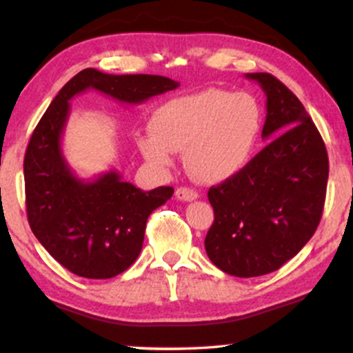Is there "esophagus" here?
Returning <instances> with one entry per match:
<instances>
[{
	"label": "esophagus",
	"instance_id": "1",
	"mask_svg": "<svg viewBox=\"0 0 353 353\" xmlns=\"http://www.w3.org/2000/svg\"><path fill=\"white\" fill-rule=\"evenodd\" d=\"M197 197H199V194H197L194 189H189V188H177L176 189V199H179V201L190 202V201H196Z\"/></svg>",
	"mask_w": 353,
	"mask_h": 353
}]
</instances>
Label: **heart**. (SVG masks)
I'll list each match as a JSON object with an SVG mask.
<instances>
[{
    "label": "heart",
    "mask_w": 353,
    "mask_h": 353,
    "mask_svg": "<svg viewBox=\"0 0 353 353\" xmlns=\"http://www.w3.org/2000/svg\"><path fill=\"white\" fill-rule=\"evenodd\" d=\"M262 124V108L252 94L209 88L163 104L152 116L154 131L143 132L137 145L156 168H169L174 151L184 152L189 172L216 184L247 168Z\"/></svg>",
    "instance_id": "1"
}]
</instances>
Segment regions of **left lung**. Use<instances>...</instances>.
Returning <instances> with one entry per match:
<instances>
[{
  "label": "left lung",
  "instance_id": "8db88e82",
  "mask_svg": "<svg viewBox=\"0 0 353 353\" xmlns=\"http://www.w3.org/2000/svg\"><path fill=\"white\" fill-rule=\"evenodd\" d=\"M265 94L269 144L232 179L209 189L214 209L204 245L210 262L236 277H259L295 257L325 202L329 157L305 108L269 72H249Z\"/></svg>",
  "mask_w": 353,
  "mask_h": 353
}]
</instances>
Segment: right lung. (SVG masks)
<instances>
[{"mask_svg":"<svg viewBox=\"0 0 353 353\" xmlns=\"http://www.w3.org/2000/svg\"><path fill=\"white\" fill-rule=\"evenodd\" d=\"M179 88L156 74H106L83 70L68 81L36 125L24 156L26 212L31 230L61 265L86 279H111L143 249L145 222L172 197V188L141 190L116 169L81 179L63 154L70 101L94 89L124 104H141Z\"/></svg>","mask_w":353,"mask_h":353,"instance_id":"obj_1","label":"right lung"}]
</instances>
